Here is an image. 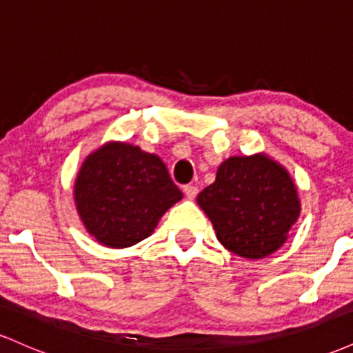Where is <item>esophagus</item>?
I'll list each match as a JSON object with an SVG mask.
<instances>
[{"mask_svg":"<svg viewBox=\"0 0 353 353\" xmlns=\"http://www.w3.org/2000/svg\"><path fill=\"white\" fill-rule=\"evenodd\" d=\"M184 194L188 199H194V197L197 196V188L194 184H188L184 185Z\"/></svg>","mask_w":353,"mask_h":353,"instance_id":"esophagus-1","label":"esophagus"}]
</instances>
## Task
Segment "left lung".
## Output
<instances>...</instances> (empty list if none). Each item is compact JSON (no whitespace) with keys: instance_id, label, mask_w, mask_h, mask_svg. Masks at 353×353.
I'll list each match as a JSON object with an SVG mask.
<instances>
[{"instance_id":"8db88e82","label":"left lung","mask_w":353,"mask_h":353,"mask_svg":"<svg viewBox=\"0 0 353 353\" xmlns=\"http://www.w3.org/2000/svg\"><path fill=\"white\" fill-rule=\"evenodd\" d=\"M225 249L262 259L285 244L301 216L292 177L265 154L234 156L219 165L216 181L197 196Z\"/></svg>"}]
</instances>
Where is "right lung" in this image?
Listing matches in <instances>:
<instances>
[{
  "mask_svg": "<svg viewBox=\"0 0 353 353\" xmlns=\"http://www.w3.org/2000/svg\"><path fill=\"white\" fill-rule=\"evenodd\" d=\"M181 199L161 157L125 143H108L89 154L74 182L84 228L112 249L151 236L165 210Z\"/></svg>",
  "mask_w": 353,
  "mask_h": 353,
  "instance_id": "1",
  "label": "right lung"
}]
</instances>
